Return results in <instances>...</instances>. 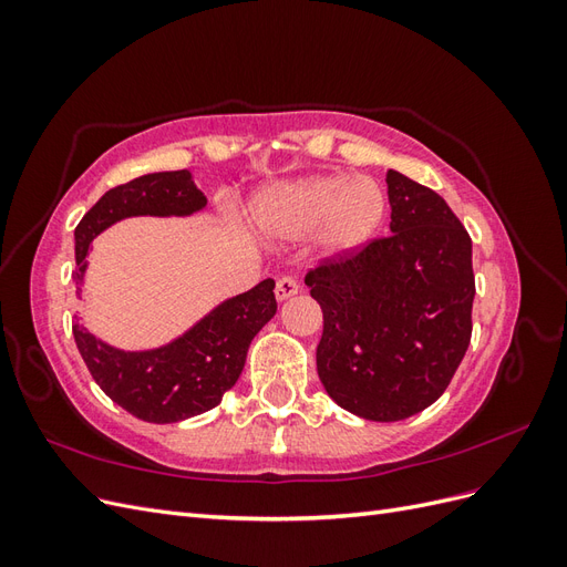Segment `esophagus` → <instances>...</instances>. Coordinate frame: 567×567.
<instances>
[{
  "label": "esophagus",
  "instance_id": "1",
  "mask_svg": "<svg viewBox=\"0 0 567 567\" xmlns=\"http://www.w3.org/2000/svg\"><path fill=\"white\" fill-rule=\"evenodd\" d=\"M300 290V284L293 277H281L277 281V288H274V293H277V300H288L293 298Z\"/></svg>",
  "mask_w": 567,
  "mask_h": 567
}]
</instances>
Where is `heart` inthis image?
<instances>
[{
  "mask_svg": "<svg viewBox=\"0 0 567 567\" xmlns=\"http://www.w3.org/2000/svg\"><path fill=\"white\" fill-rule=\"evenodd\" d=\"M385 194L373 179L323 175L277 186L257 200L255 219L271 236H305L323 229L326 244L354 248L379 229Z\"/></svg>",
  "mask_w": 567,
  "mask_h": 567,
  "instance_id": "heart-1",
  "label": "heart"
}]
</instances>
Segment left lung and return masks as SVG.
I'll return each mask as SVG.
<instances>
[{
	"label": "left lung",
	"instance_id": "left-lung-1",
	"mask_svg": "<svg viewBox=\"0 0 567 567\" xmlns=\"http://www.w3.org/2000/svg\"><path fill=\"white\" fill-rule=\"evenodd\" d=\"M390 231L323 257L305 284L323 312L319 379L354 416L392 423L447 390L473 333V244L452 208L388 169Z\"/></svg>",
	"mask_w": 567,
	"mask_h": 567
}]
</instances>
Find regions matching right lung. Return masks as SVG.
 <instances>
[{
    "mask_svg": "<svg viewBox=\"0 0 567 567\" xmlns=\"http://www.w3.org/2000/svg\"><path fill=\"white\" fill-rule=\"evenodd\" d=\"M205 203L208 198L188 169L153 173L111 188L75 227V293L80 296L90 244L113 221L134 215H192ZM274 315V281L265 279L158 350H115L82 323H73V336L92 379L115 404L148 423H177L219 404L244 371L250 340Z\"/></svg>",
    "mask_w": 567,
    "mask_h": 567,
    "instance_id": "add662e5",
    "label": "right lung"
}]
</instances>
